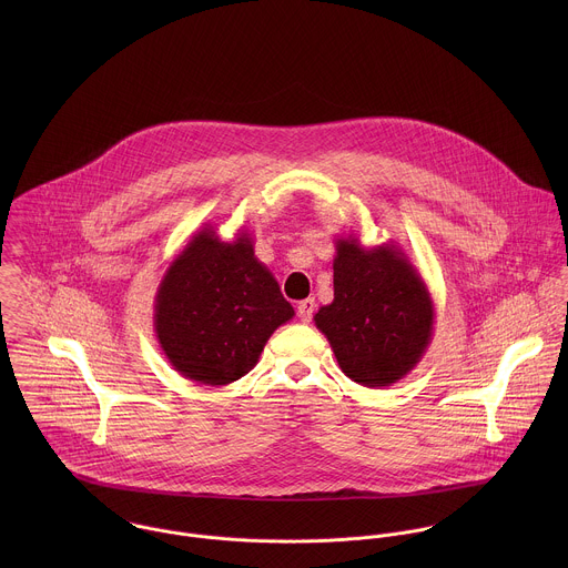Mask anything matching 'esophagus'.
<instances>
[{
    "instance_id": "34e87169",
    "label": "esophagus",
    "mask_w": 568,
    "mask_h": 568,
    "mask_svg": "<svg viewBox=\"0 0 568 568\" xmlns=\"http://www.w3.org/2000/svg\"><path fill=\"white\" fill-rule=\"evenodd\" d=\"M315 308H317V302H315L313 297H308V300L300 302V304H297V315H300V320H302L304 324H308V322L313 320Z\"/></svg>"
}]
</instances>
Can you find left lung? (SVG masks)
<instances>
[{
    "label": "left lung",
    "mask_w": 568,
    "mask_h": 568,
    "mask_svg": "<svg viewBox=\"0 0 568 568\" xmlns=\"http://www.w3.org/2000/svg\"><path fill=\"white\" fill-rule=\"evenodd\" d=\"M334 300L315 315L341 372L372 389L392 387L422 361L435 306L424 277L394 243L336 239Z\"/></svg>",
    "instance_id": "obj_1"
}]
</instances>
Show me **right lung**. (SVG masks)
Returning a JSON list of instances; mask_svg holds the SVG:
<instances>
[{"instance_id":"right-lung-1","label":"right lung","mask_w":568,"mask_h":568,"mask_svg":"<svg viewBox=\"0 0 568 568\" xmlns=\"http://www.w3.org/2000/svg\"><path fill=\"white\" fill-rule=\"evenodd\" d=\"M293 317L277 280L255 257L251 234L225 243L205 225L165 268L153 320L174 372L223 387L248 374L271 334Z\"/></svg>"}]
</instances>
